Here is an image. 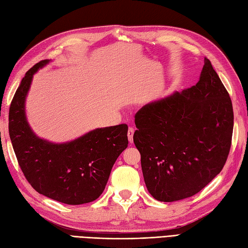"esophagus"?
I'll use <instances>...</instances> for the list:
<instances>
[{
	"instance_id": "1",
	"label": "esophagus",
	"mask_w": 248,
	"mask_h": 248,
	"mask_svg": "<svg viewBox=\"0 0 248 248\" xmlns=\"http://www.w3.org/2000/svg\"><path fill=\"white\" fill-rule=\"evenodd\" d=\"M134 132H135V129L132 128V126H130L129 130H128V138H129V141L132 142L133 141V135H134Z\"/></svg>"
}]
</instances>
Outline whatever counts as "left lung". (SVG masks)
<instances>
[{
  "label": "left lung",
  "instance_id": "8db88e82",
  "mask_svg": "<svg viewBox=\"0 0 248 248\" xmlns=\"http://www.w3.org/2000/svg\"><path fill=\"white\" fill-rule=\"evenodd\" d=\"M198 83L135 114L133 140L148 191L160 202L200 192L222 171L233 130L232 103L209 59Z\"/></svg>",
  "mask_w": 248,
  "mask_h": 248
}]
</instances>
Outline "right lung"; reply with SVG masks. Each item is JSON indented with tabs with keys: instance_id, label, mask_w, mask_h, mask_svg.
<instances>
[{
	"instance_id": "obj_1",
	"label": "right lung",
	"mask_w": 248,
	"mask_h": 248,
	"mask_svg": "<svg viewBox=\"0 0 248 248\" xmlns=\"http://www.w3.org/2000/svg\"><path fill=\"white\" fill-rule=\"evenodd\" d=\"M48 60L27 71L9 108V136L20 168L40 194L63 204L93 202L106 188L112 167L128 147V125L96 129L73 141L51 143L37 137L25 117V98L33 74Z\"/></svg>"
}]
</instances>
